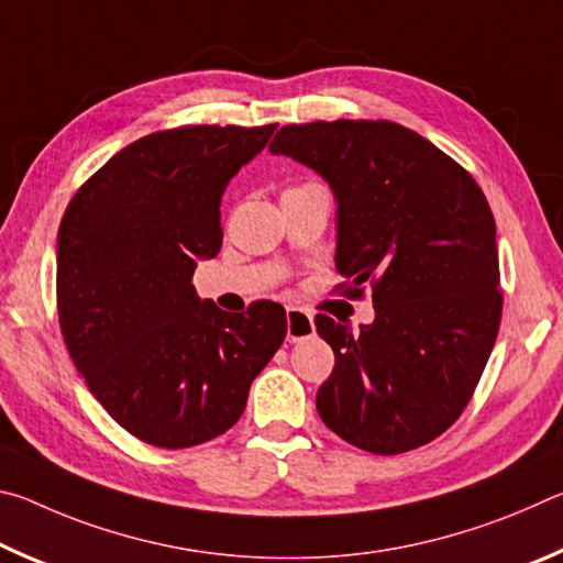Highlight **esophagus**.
<instances>
[{
  "label": "esophagus",
  "mask_w": 563,
  "mask_h": 563,
  "mask_svg": "<svg viewBox=\"0 0 563 563\" xmlns=\"http://www.w3.org/2000/svg\"><path fill=\"white\" fill-rule=\"evenodd\" d=\"M312 332H316L312 316L298 308H288V342H300L305 338H310Z\"/></svg>",
  "instance_id": "34e87169"
}]
</instances>
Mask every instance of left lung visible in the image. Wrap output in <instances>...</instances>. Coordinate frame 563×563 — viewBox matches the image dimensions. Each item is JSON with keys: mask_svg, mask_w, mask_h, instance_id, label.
Here are the masks:
<instances>
[{"mask_svg": "<svg viewBox=\"0 0 563 563\" xmlns=\"http://www.w3.org/2000/svg\"><path fill=\"white\" fill-rule=\"evenodd\" d=\"M288 156L335 196V268L373 285L375 320L318 335L335 369L318 412L342 440L399 454L440 437L470 402L501 320L497 225L474 178L430 141L389 121L283 126Z\"/></svg>", "mask_w": 563, "mask_h": 563, "instance_id": "1", "label": "left lung"}]
</instances>
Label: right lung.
Segmentation results:
<instances>
[{"label":"right lung","instance_id":"right-lung-1","mask_svg":"<svg viewBox=\"0 0 563 563\" xmlns=\"http://www.w3.org/2000/svg\"><path fill=\"white\" fill-rule=\"evenodd\" d=\"M258 129L184 126L133 141L71 198L56 238L64 342L91 395L141 442L184 450L241 419L283 345L278 302L231 316L190 278L221 251V201Z\"/></svg>","mask_w":563,"mask_h":563}]
</instances>
